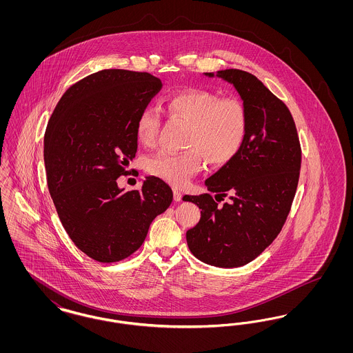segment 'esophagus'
I'll return each instance as SVG.
<instances>
[{"label": "esophagus", "mask_w": 353, "mask_h": 353, "mask_svg": "<svg viewBox=\"0 0 353 353\" xmlns=\"http://www.w3.org/2000/svg\"><path fill=\"white\" fill-rule=\"evenodd\" d=\"M173 199H174V201H181L183 193L179 189H173Z\"/></svg>", "instance_id": "1"}]
</instances>
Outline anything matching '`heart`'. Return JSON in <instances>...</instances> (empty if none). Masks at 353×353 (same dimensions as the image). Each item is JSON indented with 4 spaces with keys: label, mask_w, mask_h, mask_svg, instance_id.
<instances>
[{
    "label": "heart",
    "mask_w": 353,
    "mask_h": 353,
    "mask_svg": "<svg viewBox=\"0 0 353 353\" xmlns=\"http://www.w3.org/2000/svg\"><path fill=\"white\" fill-rule=\"evenodd\" d=\"M165 107L172 118L190 124L184 152L161 150L150 156L145 170L174 186H183L206 163L221 167L239 153L249 128L248 111L236 98H221L205 88H188L170 94ZM161 125V112L145 105L136 119V136L144 145H153Z\"/></svg>",
    "instance_id": "b5f03b06"
}]
</instances>
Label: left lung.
<instances>
[{
	"label": "left lung",
	"instance_id": "left-lung-1",
	"mask_svg": "<svg viewBox=\"0 0 353 353\" xmlns=\"http://www.w3.org/2000/svg\"><path fill=\"white\" fill-rule=\"evenodd\" d=\"M214 77L213 72H205ZM217 77L233 84L248 111L246 140L234 159L209 177L210 193L184 196L201 209L186 232L192 254L216 268H239L281 233L299 181L302 148L295 121L283 101L250 72L229 68Z\"/></svg>",
	"mask_w": 353,
	"mask_h": 353
}]
</instances>
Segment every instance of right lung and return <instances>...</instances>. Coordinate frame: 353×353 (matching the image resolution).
<instances>
[{
  "label": "right lung",
  "instance_id": "right-lung-1",
  "mask_svg": "<svg viewBox=\"0 0 353 353\" xmlns=\"http://www.w3.org/2000/svg\"><path fill=\"white\" fill-rule=\"evenodd\" d=\"M161 85L148 72L101 70L72 84L51 114L43 148L51 199L75 246L101 263L134 254L173 200L154 176L139 190L117 183L137 151L136 119Z\"/></svg>",
  "mask_w": 353,
  "mask_h": 353
}]
</instances>
